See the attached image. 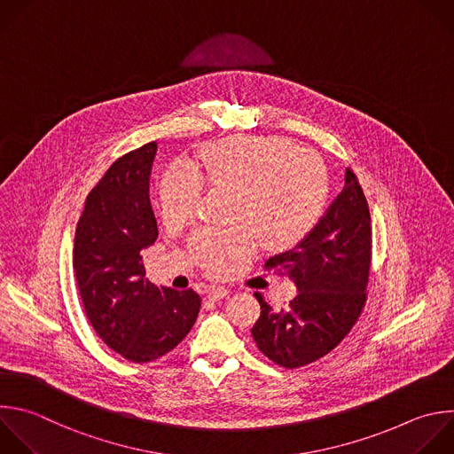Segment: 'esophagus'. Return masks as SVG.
Masks as SVG:
<instances>
[{
  "label": "esophagus",
  "instance_id": "1",
  "mask_svg": "<svg viewBox=\"0 0 454 454\" xmlns=\"http://www.w3.org/2000/svg\"><path fill=\"white\" fill-rule=\"evenodd\" d=\"M230 294V290L226 288V286H212L210 290H208V297L210 299H214V301H217V299H223V297H226Z\"/></svg>",
  "mask_w": 454,
  "mask_h": 454
}]
</instances>
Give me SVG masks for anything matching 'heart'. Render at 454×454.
I'll return each mask as SVG.
<instances>
[{
	"label": "heart",
	"mask_w": 454,
	"mask_h": 454,
	"mask_svg": "<svg viewBox=\"0 0 454 454\" xmlns=\"http://www.w3.org/2000/svg\"><path fill=\"white\" fill-rule=\"evenodd\" d=\"M197 171L178 162L160 182V210L169 224L185 223L196 210L205 182L235 192V221L230 230L201 228L191 239L200 263L221 272L230 262L251 256L258 237L272 249L303 239L323 215L328 198L325 162L285 137H231L201 149Z\"/></svg>",
	"instance_id": "b5f03b06"
}]
</instances>
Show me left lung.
<instances>
[{
    "instance_id": "8db88e82",
    "label": "left lung",
    "mask_w": 454,
    "mask_h": 454,
    "mask_svg": "<svg viewBox=\"0 0 454 454\" xmlns=\"http://www.w3.org/2000/svg\"><path fill=\"white\" fill-rule=\"evenodd\" d=\"M371 214L356 175L348 168L342 192L294 249L269 258L265 270L288 276L297 295L272 310L260 292L251 333L258 349L285 369L310 365L332 353L356 325L367 301Z\"/></svg>"
}]
</instances>
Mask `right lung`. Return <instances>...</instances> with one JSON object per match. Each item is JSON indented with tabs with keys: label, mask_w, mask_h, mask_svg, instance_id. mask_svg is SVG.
Wrapping results in <instances>:
<instances>
[{
	"label": "right lung",
	"mask_w": 454,
	"mask_h": 454,
	"mask_svg": "<svg viewBox=\"0 0 454 454\" xmlns=\"http://www.w3.org/2000/svg\"><path fill=\"white\" fill-rule=\"evenodd\" d=\"M157 142L117 159L90 191L80 215L73 269L85 316L99 339L135 364L173 351L194 326L201 297L192 288L145 278L142 249L159 237L149 203Z\"/></svg>",
	"instance_id": "right-lung-1"
}]
</instances>
